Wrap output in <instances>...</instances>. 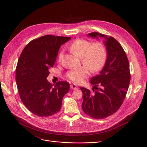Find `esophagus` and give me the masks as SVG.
I'll list each match as a JSON object with an SVG mask.
<instances>
[{
  "instance_id": "34e87169",
  "label": "esophagus",
  "mask_w": 147,
  "mask_h": 147,
  "mask_svg": "<svg viewBox=\"0 0 147 147\" xmlns=\"http://www.w3.org/2000/svg\"><path fill=\"white\" fill-rule=\"evenodd\" d=\"M70 88L73 90H77L78 88V86H76V84H70Z\"/></svg>"
}]
</instances>
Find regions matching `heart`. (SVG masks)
Segmentation results:
<instances>
[{
    "mask_svg": "<svg viewBox=\"0 0 147 147\" xmlns=\"http://www.w3.org/2000/svg\"><path fill=\"white\" fill-rule=\"evenodd\" d=\"M69 49L81 58L82 64L80 67L69 71L66 77L74 83H81L89 75V69L95 72L99 70L104 65L107 59V50L100 42L92 43L82 39H76L69 46ZM63 56V51L60 52L58 61L60 62Z\"/></svg>",
    "mask_w": 147,
    "mask_h": 147,
    "instance_id": "obj_1",
    "label": "heart"
}]
</instances>
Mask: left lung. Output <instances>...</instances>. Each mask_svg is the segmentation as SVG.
<instances>
[{
	"label": "left lung",
	"mask_w": 147,
	"mask_h": 147,
	"mask_svg": "<svg viewBox=\"0 0 147 147\" xmlns=\"http://www.w3.org/2000/svg\"><path fill=\"white\" fill-rule=\"evenodd\" d=\"M88 36L105 38L107 59L100 73L91 79L92 91L80 87L82 92V109L95 119H104L114 114L126 95L131 78L129 63L121 45L113 37L94 32Z\"/></svg>",
	"instance_id": "8db88e82"
}]
</instances>
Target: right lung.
<instances>
[{
    "instance_id": "obj_1",
    "label": "right lung",
    "mask_w": 147,
    "mask_h": 147,
    "mask_svg": "<svg viewBox=\"0 0 147 147\" xmlns=\"http://www.w3.org/2000/svg\"><path fill=\"white\" fill-rule=\"evenodd\" d=\"M70 37L44 35L25 47L18 59L16 80L20 97L25 107L39 117L57 113L63 98L70 89L67 81H58L53 87L47 80L59 49Z\"/></svg>"
}]
</instances>
